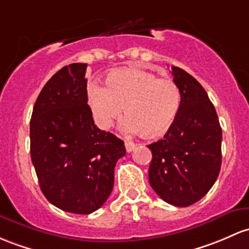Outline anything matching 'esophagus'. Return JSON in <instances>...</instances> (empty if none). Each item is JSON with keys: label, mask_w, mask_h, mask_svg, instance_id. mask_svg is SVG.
Returning <instances> with one entry per match:
<instances>
[{"label": "esophagus", "mask_w": 249, "mask_h": 249, "mask_svg": "<svg viewBox=\"0 0 249 249\" xmlns=\"http://www.w3.org/2000/svg\"><path fill=\"white\" fill-rule=\"evenodd\" d=\"M137 146L135 143H132V142H125V149H126L127 152H131L135 150V147Z\"/></svg>", "instance_id": "34e87169"}]
</instances>
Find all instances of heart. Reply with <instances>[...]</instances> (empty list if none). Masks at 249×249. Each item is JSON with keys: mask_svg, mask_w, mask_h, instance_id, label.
I'll use <instances>...</instances> for the list:
<instances>
[{"mask_svg": "<svg viewBox=\"0 0 249 249\" xmlns=\"http://www.w3.org/2000/svg\"><path fill=\"white\" fill-rule=\"evenodd\" d=\"M87 100L98 126L106 130L122 116L125 132L142 133L146 138L164 136L174 126L182 107V93L173 79L158 78L137 67L112 71L105 87L89 84Z\"/></svg>", "mask_w": 249, "mask_h": 249, "instance_id": "heart-1", "label": "heart"}]
</instances>
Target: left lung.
Here are the masks:
<instances>
[{
  "mask_svg": "<svg viewBox=\"0 0 249 249\" xmlns=\"http://www.w3.org/2000/svg\"><path fill=\"white\" fill-rule=\"evenodd\" d=\"M171 71L182 107L164 138L147 145L152 152L149 182L166 203L188 207L208 193L220 174L222 129L201 84L182 68Z\"/></svg>",
  "mask_w": 249,
  "mask_h": 249,
  "instance_id": "left-lung-1",
  "label": "left lung"
}]
</instances>
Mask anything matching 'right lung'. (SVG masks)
Segmentation results:
<instances>
[{"mask_svg": "<svg viewBox=\"0 0 249 249\" xmlns=\"http://www.w3.org/2000/svg\"><path fill=\"white\" fill-rule=\"evenodd\" d=\"M86 64L62 67L46 83L31 119V156L41 191L64 212L87 215L113 189L124 142L100 130L87 105Z\"/></svg>", "mask_w": 249, "mask_h": 249, "instance_id": "obj_1", "label": "right lung"}]
</instances>
